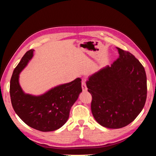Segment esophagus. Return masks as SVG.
Instances as JSON below:
<instances>
[{
  "label": "esophagus",
  "mask_w": 156,
  "mask_h": 156,
  "mask_svg": "<svg viewBox=\"0 0 156 156\" xmlns=\"http://www.w3.org/2000/svg\"><path fill=\"white\" fill-rule=\"evenodd\" d=\"M82 89H83V91H87V85H86V83H85V81H82Z\"/></svg>",
  "instance_id": "1"
}]
</instances>
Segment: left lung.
I'll use <instances>...</instances> for the list:
<instances>
[{
    "label": "left lung",
    "instance_id": "left-lung-1",
    "mask_svg": "<svg viewBox=\"0 0 156 156\" xmlns=\"http://www.w3.org/2000/svg\"><path fill=\"white\" fill-rule=\"evenodd\" d=\"M116 48L119 58L90 75L86 83L92 96L94 118L101 126L111 129L133 122L143 110L147 96L143 65L131 53Z\"/></svg>",
    "mask_w": 156,
    "mask_h": 156
}]
</instances>
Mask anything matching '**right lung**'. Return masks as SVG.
I'll list each match as a JSON object with an SVG mask.
<instances>
[{"instance_id":"right-lung-1","label":"right lung","mask_w":156,"mask_h":156,"mask_svg":"<svg viewBox=\"0 0 156 156\" xmlns=\"http://www.w3.org/2000/svg\"><path fill=\"white\" fill-rule=\"evenodd\" d=\"M34 49L28 51L14 69L10 80L12 105L16 114L26 124L47 132L59 129L67 122L71 107L82 92L81 79L56 86L40 96L25 94L20 83V73L33 56Z\"/></svg>"}]
</instances>
